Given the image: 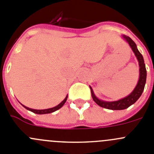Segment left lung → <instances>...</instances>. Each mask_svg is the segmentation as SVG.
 Returning <instances> with one entry per match:
<instances>
[{"instance_id":"1","label":"left lung","mask_w":154,"mask_h":154,"mask_svg":"<svg viewBox=\"0 0 154 154\" xmlns=\"http://www.w3.org/2000/svg\"><path fill=\"white\" fill-rule=\"evenodd\" d=\"M123 38L129 43V46H130L132 51L135 53V56H136V58L138 59V63H139L140 76L139 80H138V84H137L136 87H135V89L132 91V93L129 95H128L127 97L116 101H104L98 99V98L95 97V95H94L92 88L90 87L91 94H92V98H93L94 101H95L98 105H99L100 107H104V108L106 109H110V110H123V109L127 108L129 106L133 104L141 95L143 91H144V86H145L146 83L147 71H146L145 64H144V59H143L142 55H141V53H140V52L138 51V49H137L136 44H135V43L131 39L130 37L123 35Z\"/></svg>"}]
</instances>
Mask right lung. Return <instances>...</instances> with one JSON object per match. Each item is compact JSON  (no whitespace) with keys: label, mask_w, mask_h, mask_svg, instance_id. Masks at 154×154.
<instances>
[{"label":"right lung","mask_w":154,"mask_h":154,"mask_svg":"<svg viewBox=\"0 0 154 154\" xmlns=\"http://www.w3.org/2000/svg\"><path fill=\"white\" fill-rule=\"evenodd\" d=\"M67 98H68V95H67V96L65 97V99H64L63 101H62V102L60 103V104H58L57 106H56V107H52V108L44 109V110H34V109L29 108V107H25V106H24V105H23V107H25L27 110H30V111L33 112V113H37V114H45V113H53V112L56 111V110H59V108H61V107H62V106L64 105V104L65 103Z\"/></svg>","instance_id":"add662e5"}]
</instances>
